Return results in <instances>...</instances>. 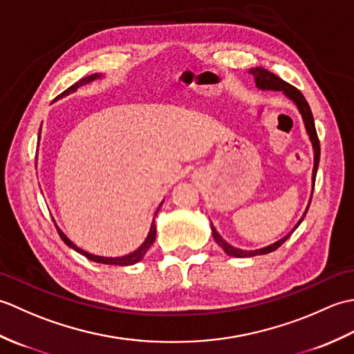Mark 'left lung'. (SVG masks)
<instances>
[{
	"label": "left lung",
	"instance_id": "1",
	"mask_svg": "<svg viewBox=\"0 0 354 354\" xmlns=\"http://www.w3.org/2000/svg\"><path fill=\"white\" fill-rule=\"evenodd\" d=\"M250 73L254 76L255 80V86L261 91H281L288 99H290L293 103L297 104V108L299 111V114L303 117V122H304V127H306V132L309 135V140L312 142V147H313V170H312V194H313V187H315V179H317V170H318V165H319V153H321V149H319V140H318V135H317V129H315V122H313V115H312V111L309 103L306 102L304 95L298 91L295 86L289 85L288 82H284L283 79H280L278 76H275L274 73H270L265 68H261V66H255V68H251ZM312 194H310V201H312ZM310 201L309 204H307V208L304 214L301 216V219L297 222L295 227H293L288 234L284 237H281L280 240H277L275 243H270L265 248H260V250H251V251H246V250H240V248H234L232 245H230L227 240H223L222 236L217 232V230L214 228V225L212 223V232H213V237L216 240V243L219 245L222 250L227 252L231 257H239V259H243V257H254V255H261V254H269L275 251L277 248H280L286 240H288L292 232L295 231L299 223L303 222V219L307 214V209L310 207Z\"/></svg>",
	"mask_w": 354,
	"mask_h": 354
}]
</instances>
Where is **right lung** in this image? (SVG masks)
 Here are the masks:
<instances>
[{
	"mask_svg": "<svg viewBox=\"0 0 354 354\" xmlns=\"http://www.w3.org/2000/svg\"><path fill=\"white\" fill-rule=\"evenodd\" d=\"M97 79H102V74H91V76H86V77H84V79H80L79 82H76V84L74 85H71L68 89H65V91L57 97V99H62V97H65V95H70L71 93H76L77 89L80 88V86H84V85H88V84H91V82H94V80H97ZM39 138H41V129H39ZM161 205H162V202L160 204V207L156 208V212H155V214H153V222H152V225H150V230H149V234H147V237H146V240L145 242H142V245L138 248V250H135L133 252H131V254H126V255H122V257H102V255H94V254H89V252H86V251H84L82 250V248H79L77 245H74L71 240L66 237L65 234H64V231L57 227L56 225V228H57V232H59V236H61V239L64 240V242L68 245L70 248H73L74 251H77L79 254H82V255H85L86 259H89V260H93V261H95V263H102V265H117V266H131V265H135V263H138V261H141V259L145 257L146 255V252L149 251V248L153 245V242H155V239H156V227H155V216L158 214V212H160V208H161Z\"/></svg>",
	"mask_w": 354,
	"mask_h": 354,
	"instance_id": "right-lung-1",
	"label": "right lung"
}]
</instances>
